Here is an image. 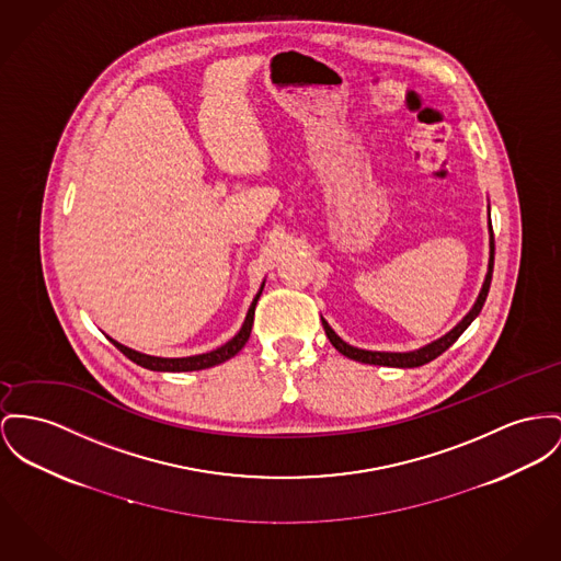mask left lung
Segmentation results:
<instances>
[{
	"label": "left lung",
	"mask_w": 561,
	"mask_h": 561,
	"mask_svg": "<svg viewBox=\"0 0 561 561\" xmlns=\"http://www.w3.org/2000/svg\"><path fill=\"white\" fill-rule=\"evenodd\" d=\"M493 255H495V244H493V229H491V215H489V263H486L485 280H483V287L479 291V298L474 301V306L470 308V312L450 330L445 336L421 346V348H414V351H404V353H396V351H368V348H359V346H353L348 342H344L342 337L337 336L336 332L330 328V323L321 317L323 321V330L330 337V342L336 346L337 353H342L344 357L348 359H355V362H362V364H370V366H389V368H419L432 359H436L438 355H443L447 351L448 346L461 336L468 325L479 317V312L483 310V304H485L486 294H489V287H491V274H493Z\"/></svg>",
	"instance_id": "1"
}]
</instances>
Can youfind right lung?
<instances>
[{
    "label": "right lung",
    "mask_w": 561,
    "mask_h": 561,
    "mask_svg": "<svg viewBox=\"0 0 561 561\" xmlns=\"http://www.w3.org/2000/svg\"><path fill=\"white\" fill-rule=\"evenodd\" d=\"M263 285L260 287V291L255 294V298L251 301L249 310H247V317H244V323L242 328L238 330V334L227 340L225 344H221L219 348L215 351H208V353H199V355H191V357H157V355H147V353H140L136 348H129L121 342H116L114 337L108 336V340L113 342L114 346L127 355L134 364L152 370V373H193V370H206V368H213V366H219L227 359H231L233 355H238L242 351V346L247 344V340L251 336V330H253V319H255V306H257V299L262 296Z\"/></svg>",
    "instance_id": "right-lung-1"
}]
</instances>
